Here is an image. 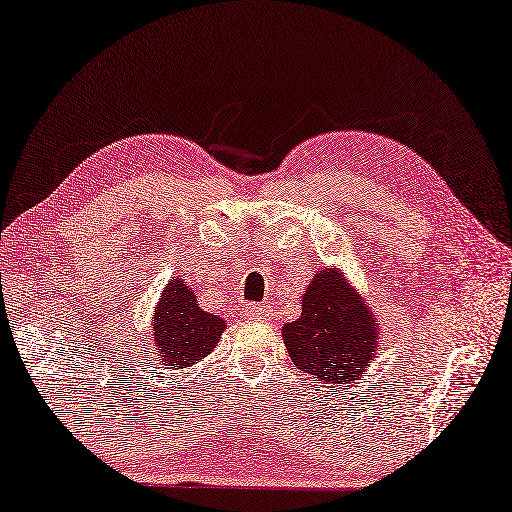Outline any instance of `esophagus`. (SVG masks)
<instances>
[{"mask_svg": "<svg viewBox=\"0 0 512 512\" xmlns=\"http://www.w3.org/2000/svg\"><path fill=\"white\" fill-rule=\"evenodd\" d=\"M243 313H245L247 319L267 321V319H271V306H267V304H245Z\"/></svg>", "mask_w": 512, "mask_h": 512, "instance_id": "1", "label": "esophagus"}]
</instances>
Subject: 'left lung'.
Listing matches in <instances>:
<instances>
[{
  "mask_svg": "<svg viewBox=\"0 0 512 512\" xmlns=\"http://www.w3.org/2000/svg\"><path fill=\"white\" fill-rule=\"evenodd\" d=\"M376 313L339 269L317 271L302 297V317L282 326L295 367L321 384H350L378 352Z\"/></svg>",
  "mask_w": 512,
  "mask_h": 512,
  "instance_id": "8db88e82",
  "label": "left lung"
}]
</instances>
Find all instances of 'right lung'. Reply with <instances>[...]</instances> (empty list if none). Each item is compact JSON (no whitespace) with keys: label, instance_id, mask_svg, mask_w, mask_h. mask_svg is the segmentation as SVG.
<instances>
[{"label":"right lung","instance_id":"1","mask_svg":"<svg viewBox=\"0 0 512 512\" xmlns=\"http://www.w3.org/2000/svg\"><path fill=\"white\" fill-rule=\"evenodd\" d=\"M152 323L158 360L167 369L195 365L215 350L226 330L221 317L199 308L195 293L178 276L162 291Z\"/></svg>","mask_w":512,"mask_h":512}]
</instances>
